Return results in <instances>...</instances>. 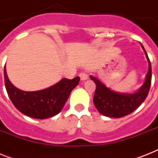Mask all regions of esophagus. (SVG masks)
I'll return each mask as SVG.
<instances>
[{
    "label": "esophagus",
    "mask_w": 158,
    "mask_h": 158,
    "mask_svg": "<svg viewBox=\"0 0 158 158\" xmlns=\"http://www.w3.org/2000/svg\"><path fill=\"white\" fill-rule=\"evenodd\" d=\"M79 77H80V79H81V81H85L87 79H89V76H88V74L86 73H84V72H82L79 74Z\"/></svg>",
    "instance_id": "esophagus-1"
}]
</instances>
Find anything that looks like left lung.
<instances>
[{
    "mask_svg": "<svg viewBox=\"0 0 158 158\" xmlns=\"http://www.w3.org/2000/svg\"><path fill=\"white\" fill-rule=\"evenodd\" d=\"M141 44V43H140ZM148 62V70L145 76L144 83L134 93H120L111 90L96 77L90 75L96 84V91L94 97V103L97 110L107 117L120 118L127 115L137 109L147 98L152 80V67L148 54L141 44Z\"/></svg>",
    "mask_w": 158,
    "mask_h": 158,
    "instance_id": "obj_1",
    "label": "left lung"
}]
</instances>
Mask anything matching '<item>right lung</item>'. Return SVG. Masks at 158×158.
Returning <instances> with one entry per match:
<instances>
[{"label": "right lung", "mask_w": 158, "mask_h": 158, "mask_svg": "<svg viewBox=\"0 0 158 158\" xmlns=\"http://www.w3.org/2000/svg\"><path fill=\"white\" fill-rule=\"evenodd\" d=\"M4 77L6 91L14 106L23 115L35 119H47L60 112L80 79L79 77L73 79H62L49 88L28 92L13 85L7 76L6 66Z\"/></svg>", "instance_id": "add662e5"}]
</instances>
